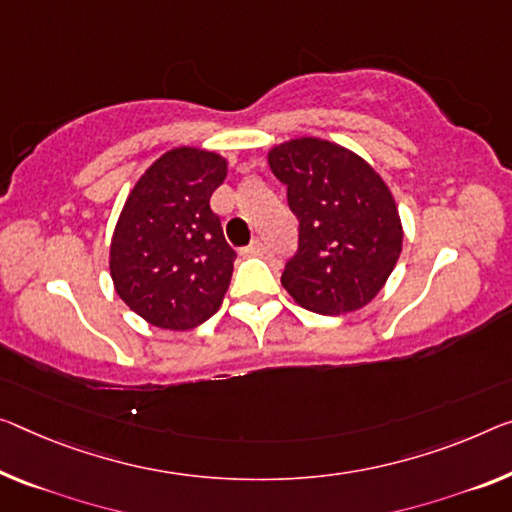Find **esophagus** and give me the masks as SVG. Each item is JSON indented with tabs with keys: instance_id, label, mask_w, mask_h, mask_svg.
Instances as JSON below:
<instances>
[{
	"instance_id": "obj_1",
	"label": "esophagus",
	"mask_w": 512,
	"mask_h": 512,
	"mask_svg": "<svg viewBox=\"0 0 512 512\" xmlns=\"http://www.w3.org/2000/svg\"><path fill=\"white\" fill-rule=\"evenodd\" d=\"M242 254H245V256H261V254H265V245L261 240H254L249 247L242 249Z\"/></svg>"
}]
</instances>
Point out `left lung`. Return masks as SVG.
<instances>
[{
	"mask_svg": "<svg viewBox=\"0 0 512 512\" xmlns=\"http://www.w3.org/2000/svg\"><path fill=\"white\" fill-rule=\"evenodd\" d=\"M300 219V249L281 274L304 309L341 316L384 288L403 251V222L382 176L350 148L297 137L267 151Z\"/></svg>",
	"mask_w": 512,
	"mask_h": 512,
	"instance_id": "8db88e82",
	"label": "left lung"
}]
</instances>
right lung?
Here are the masks:
<instances>
[{"label":"right lung","mask_w":512,"mask_h":512,"mask_svg":"<svg viewBox=\"0 0 512 512\" xmlns=\"http://www.w3.org/2000/svg\"><path fill=\"white\" fill-rule=\"evenodd\" d=\"M226 174V157L178 146L157 157L125 199L109 274L121 300L148 325L185 332L222 306L235 251L210 196Z\"/></svg>","instance_id":"1"}]
</instances>
